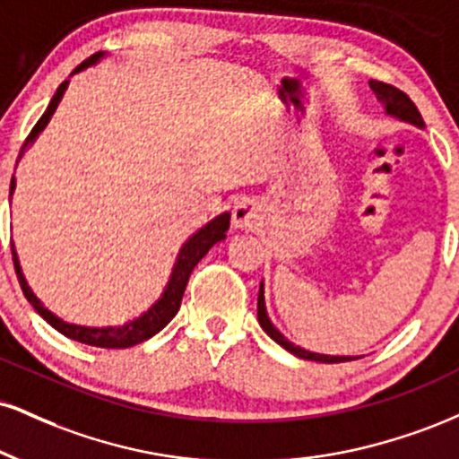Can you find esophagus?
<instances>
[{
  "instance_id": "obj_1",
  "label": "esophagus",
  "mask_w": 459,
  "mask_h": 459,
  "mask_svg": "<svg viewBox=\"0 0 459 459\" xmlns=\"http://www.w3.org/2000/svg\"><path fill=\"white\" fill-rule=\"evenodd\" d=\"M261 222V205L254 198H241L233 207L235 229H252Z\"/></svg>"
}]
</instances>
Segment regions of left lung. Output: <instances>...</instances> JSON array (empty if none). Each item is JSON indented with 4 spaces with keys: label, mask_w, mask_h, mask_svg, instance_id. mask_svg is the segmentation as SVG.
Wrapping results in <instances>:
<instances>
[{
    "label": "left lung",
    "mask_w": 459,
    "mask_h": 459,
    "mask_svg": "<svg viewBox=\"0 0 459 459\" xmlns=\"http://www.w3.org/2000/svg\"><path fill=\"white\" fill-rule=\"evenodd\" d=\"M369 87H372V91L377 93V98L380 102L385 104V108H387L389 115H395V117L404 119V121H411V124L419 126V128H423V119H421V113H419V108L415 107V102L411 100V98L406 96L404 91L397 90V87L389 85V82H383V81H369ZM258 323H261V327L267 331V335L272 340L278 342L280 346H284L286 351L292 352V355L301 357V359H307V361H318V363H344V361H355L359 357H331V355H318V352H310V351H303L299 346L290 344L289 340L284 338L282 333H280L278 329L273 327L272 320L267 316V310H264V297H263V284H261V290H258Z\"/></svg>",
    "instance_id": "1"
}]
</instances>
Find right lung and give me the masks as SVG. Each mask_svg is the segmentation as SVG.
Listing matches in <instances>:
<instances>
[{
    "mask_svg": "<svg viewBox=\"0 0 459 459\" xmlns=\"http://www.w3.org/2000/svg\"><path fill=\"white\" fill-rule=\"evenodd\" d=\"M98 57H102V53H96V55H91V57H87L85 62L76 65L74 72H79L82 68H87L90 64L98 62ZM65 85H68V81H64L62 85L57 87V91H55L51 104H48V108L44 110V115L40 119H38V124L34 126V128H31L30 136H27L25 143H23V147L27 145V143L34 141V136L38 134V132H40L44 126L48 124L53 110L57 108L59 100H62ZM23 147H21V152H23ZM10 187H14V177H13V186H10ZM229 224H230V213H222V215H218L215 220H212V222H209L207 226H203V229L198 230L196 235H192L190 239H187V244L181 247L179 258H177L173 275H170V282L167 286V290H164L162 299H160L156 306L152 307V310L143 314L141 318L132 320V323L124 325V327L90 329V327H79V325H70V323H64V320H59L57 316H55V314L48 312L47 307H44L42 303L38 301V297L34 295V292H31L30 286H27L23 273H21L19 261H16V252L13 247L14 272H16V278H19L21 289H23V295L27 297V301L34 306V310L40 314V316L47 320L51 327L57 329L59 333L65 335V338L81 342V344L98 346V349H128V346L141 344V342H145V340L152 338V335H156L160 329L167 327V325L170 323V318L175 316L177 310H179L181 297H184V290L187 286V280H190L192 269L196 267L198 261H201V258L205 256L209 250H212L213 244H218V241L224 239L226 230H229Z\"/></svg>",
    "mask_w": 459,
    "mask_h": 459,
    "instance_id": "obj_1",
    "label": "right lung"
}]
</instances>
